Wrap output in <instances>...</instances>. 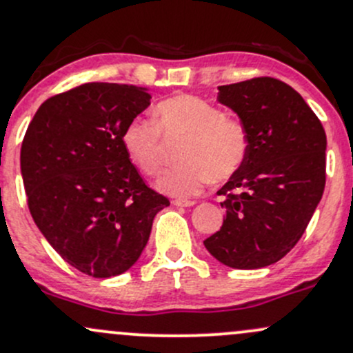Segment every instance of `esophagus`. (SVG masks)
<instances>
[{
  "instance_id": "1",
  "label": "esophagus",
  "mask_w": 353,
  "mask_h": 353,
  "mask_svg": "<svg viewBox=\"0 0 353 353\" xmlns=\"http://www.w3.org/2000/svg\"><path fill=\"white\" fill-rule=\"evenodd\" d=\"M172 205H174V206L189 208V206H194V205H196V201H192V199H174Z\"/></svg>"
}]
</instances>
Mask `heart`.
Segmentation results:
<instances>
[{"label":"heart","mask_w":353,"mask_h":353,"mask_svg":"<svg viewBox=\"0 0 353 353\" xmlns=\"http://www.w3.org/2000/svg\"><path fill=\"white\" fill-rule=\"evenodd\" d=\"M154 120L133 118L121 133V145L130 162L143 174H157L164 162L165 135L186 137L179 165L157 179L159 191L174 198L201 192L211 179L225 181L239 172L248 154L247 130L240 121L198 96L179 94L159 103Z\"/></svg>","instance_id":"heart-1"}]
</instances>
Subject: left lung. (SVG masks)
I'll use <instances>...</instances> for the list:
<instances>
[{
  "label": "left lung",
  "mask_w": 353,
  "mask_h": 353,
  "mask_svg": "<svg viewBox=\"0 0 353 353\" xmlns=\"http://www.w3.org/2000/svg\"><path fill=\"white\" fill-rule=\"evenodd\" d=\"M247 130L248 154L218 191L223 225L206 250L232 269L281 261L301 239L325 189L326 135L303 96L274 77L218 88Z\"/></svg>",
  "instance_id": "8db88e82"
}]
</instances>
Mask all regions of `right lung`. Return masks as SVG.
<instances>
[{"mask_svg":"<svg viewBox=\"0 0 353 353\" xmlns=\"http://www.w3.org/2000/svg\"><path fill=\"white\" fill-rule=\"evenodd\" d=\"M148 106L147 88L88 83L42 103L25 133L20 165L33 221L88 276L127 272L169 206L121 145L123 128Z\"/></svg>","mask_w":353,"mask_h":353,"instance_id":"right-lung-1","label":"right lung"}]
</instances>
